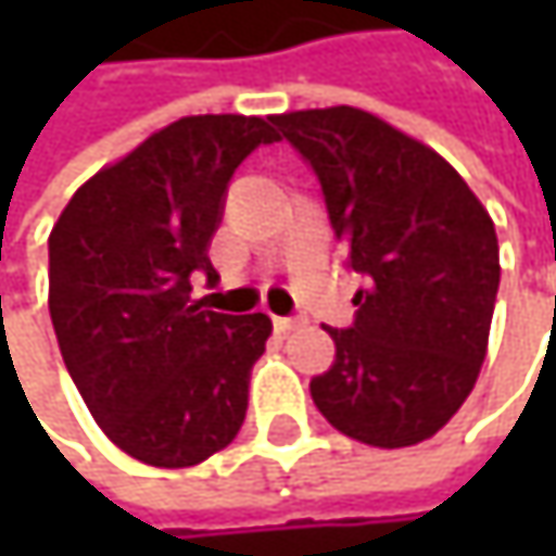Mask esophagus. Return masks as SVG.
<instances>
[{"mask_svg": "<svg viewBox=\"0 0 556 556\" xmlns=\"http://www.w3.org/2000/svg\"><path fill=\"white\" fill-rule=\"evenodd\" d=\"M302 321L299 318H274V328H277L279 334H286V331H292V328H299Z\"/></svg>", "mask_w": 556, "mask_h": 556, "instance_id": "obj_1", "label": "esophagus"}]
</instances>
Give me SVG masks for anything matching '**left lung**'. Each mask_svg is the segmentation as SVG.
Listing matches in <instances>:
<instances>
[{
  "instance_id": "left-lung-1",
  "label": "left lung",
  "mask_w": 556,
  "mask_h": 556,
  "mask_svg": "<svg viewBox=\"0 0 556 556\" xmlns=\"http://www.w3.org/2000/svg\"><path fill=\"white\" fill-rule=\"evenodd\" d=\"M318 173L348 267L367 277L312 402L348 438L412 447L477 387L500 292L496 225L438 151L354 105L270 118Z\"/></svg>"
}]
</instances>
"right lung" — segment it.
Masks as SVG:
<instances>
[{"label": "right lung", "instance_id": "add662e5", "mask_svg": "<svg viewBox=\"0 0 556 556\" xmlns=\"http://www.w3.org/2000/svg\"><path fill=\"white\" fill-rule=\"evenodd\" d=\"M274 141L257 115L179 118L89 176L54 222L48 305L63 364L105 438L141 464L195 467L244 425L274 325L202 308L189 277H215L228 179Z\"/></svg>", "mask_w": 556, "mask_h": 556}]
</instances>
